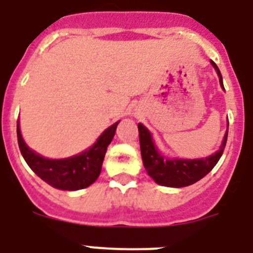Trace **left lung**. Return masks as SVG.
I'll return each instance as SVG.
<instances>
[{"label":"left lung","mask_w":253,"mask_h":253,"mask_svg":"<svg viewBox=\"0 0 253 253\" xmlns=\"http://www.w3.org/2000/svg\"><path fill=\"white\" fill-rule=\"evenodd\" d=\"M211 64L218 73L220 86L224 88L220 71L213 60H211ZM138 130H139L140 153H142L143 165L147 169V173L158 185L169 187L189 186L207 176L218 163L219 158L222 157L228 137V131H225L220 148L209 157L199 158V160H177V158L169 160L158 152L157 147L152 139L151 133L144 125L139 123Z\"/></svg>","instance_id":"obj_1"}]
</instances>
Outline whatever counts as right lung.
Listing matches in <instances>:
<instances>
[{"instance_id": "add662e5", "label": "right lung", "mask_w": 253, "mask_h": 253, "mask_svg": "<svg viewBox=\"0 0 253 253\" xmlns=\"http://www.w3.org/2000/svg\"><path fill=\"white\" fill-rule=\"evenodd\" d=\"M118 124L119 122L109 126L90 149H86L77 156L63 158V160H48L31 151L22 139L19 122H17V142L24 160L42 180L55 189L73 191V190L90 186L97 180L101 172L102 161L107 146L110 144L115 135Z\"/></svg>"}]
</instances>
